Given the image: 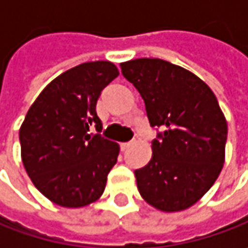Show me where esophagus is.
I'll use <instances>...</instances> for the list:
<instances>
[{
    "label": "esophagus",
    "mask_w": 248,
    "mask_h": 248,
    "mask_svg": "<svg viewBox=\"0 0 248 248\" xmlns=\"http://www.w3.org/2000/svg\"><path fill=\"white\" fill-rule=\"evenodd\" d=\"M131 145H132V142H125V143H121V145H120V149L124 152V150H127V149H128Z\"/></svg>",
    "instance_id": "1"
}]
</instances>
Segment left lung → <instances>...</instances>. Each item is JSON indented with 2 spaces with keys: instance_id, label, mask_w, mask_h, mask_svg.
Wrapping results in <instances>:
<instances>
[{
  "instance_id": "left-lung-1",
  "label": "left lung",
  "mask_w": 248,
  "mask_h": 248,
  "mask_svg": "<svg viewBox=\"0 0 248 248\" xmlns=\"http://www.w3.org/2000/svg\"><path fill=\"white\" fill-rule=\"evenodd\" d=\"M120 66L157 131L150 161L135 170L139 193L161 211L185 210L224 166L228 125L218 100L197 76L166 61L142 58Z\"/></svg>"
}]
</instances>
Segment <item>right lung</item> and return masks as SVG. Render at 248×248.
I'll use <instances>...</instances> for the list:
<instances>
[{
  "instance_id": "right-lung-1",
  "label": "right lung",
  "mask_w": 248,
  "mask_h": 248,
  "mask_svg": "<svg viewBox=\"0 0 248 248\" xmlns=\"http://www.w3.org/2000/svg\"><path fill=\"white\" fill-rule=\"evenodd\" d=\"M117 76L111 62L78 64L49 82L26 114L19 131L23 166L56 204L82 207L105 190L120 148L100 135L96 102ZM91 126L96 134L90 135Z\"/></svg>"
}]
</instances>
